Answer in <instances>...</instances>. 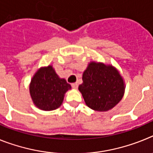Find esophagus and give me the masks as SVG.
Wrapping results in <instances>:
<instances>
[{"label":"esophagus","mask_w":153,"mask_h":153,"mask_svg":"<svg viewBox=\"0 0 153 153\" xmlns=\"http://www.w3.org/2000/svg\"><path fill=\"white\" fill-rule=\"evenodd\" d=\"M71 86H72L73 88L74 89H77L78 88V83H74L71 84Z\"/></svg>","instance_id":"obj_1"}]
</instances>
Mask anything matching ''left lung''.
Masks as SVG:
<instances>
[{"label":"left lung","mask_w":153,"mask_h":153,"mask_svg":"<svg viewBox=\"0 0 153 153\" xmlns=\"http://www.w3.org/2000/svg\"><path fill=\"white\" fill-rule=\"evenodd\" d=\"M79 90L89 107L103 112L111 109L122 100L125 86L114 67L91 62L83 72Z\"/></svg>","instance_id":"obj_1"}]
</instances>
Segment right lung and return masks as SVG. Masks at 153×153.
<instances>
[{
    "label": "right lung",
    "mask_w": 153,
    "mask_h": 153,
    "mask_svg": "<svg viewBox=\"0 0 153 153\" xmlns=\"http://www.w3.org/2000/svg\"><path fill=\"white\" fill-rule=\"evenodd\" d=\"M71 89L66 79H60L51 66L40 68L31 79L30 93L33 103L42 110L60 107L65 93Z\"/></svg>",
    "instance_id": "1"
}]
</instances>
